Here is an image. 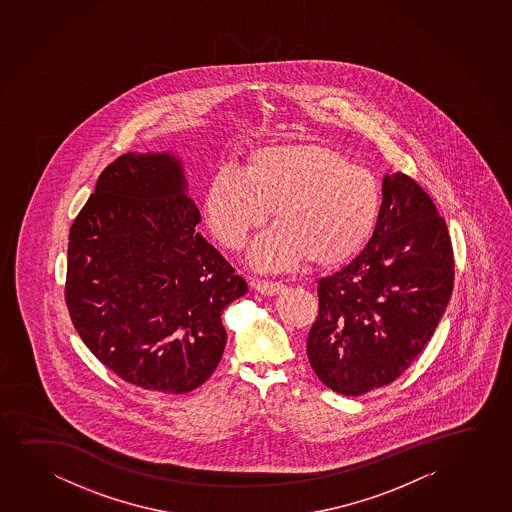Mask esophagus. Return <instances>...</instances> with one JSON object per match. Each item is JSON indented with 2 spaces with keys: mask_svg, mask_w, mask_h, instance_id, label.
Wrapping results in <instances>:
<instances>
[{
  "mask_svg": "<svg viewBox=\"0 0 512 512\" xmlns=\"http://www.w3.org/2000/svg\"><path fill=\"white\" fill-rule=\"evenodd\" d=\"M253 290L262 293V295H276L285 290V285L281 281H267V279H253Z\"/></svg>",
  "mask_w": 512,
  "mask_h": 512,
  "instance_id": "34e87169",
  "label": "esophagus"
}]
</instances>
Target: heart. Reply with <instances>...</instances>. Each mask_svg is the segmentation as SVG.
I'll list each match as a JSON object with an SVG mask.
<instances>
[{"mask_svg":"<svg viewBox=\"0 0 512 512\" xmlns=\"http://www.w3.org/2000/svg\"><path fill=\"white\" fill-rule=\"evenodd\" d=\"M248 260L259 271H283L311 259L335 266L370 239L382 210V184L337 149L290 142L253 151L243 170L220 168L205 194V215L220 245L236 250L266 222Z\"/></svg>","mask_w":512,"mask_h":512,"instance_id":"heart-1","label":"heart"}]
</instances>
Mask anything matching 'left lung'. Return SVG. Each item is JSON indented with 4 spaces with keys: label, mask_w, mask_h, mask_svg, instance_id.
<instances>
[{
    "label": "left lung",
    "mask_w": 512,
    "mask_h": 512,
    "mask_svg": "<svg viewBox=\"0 0 512 512\" xmlns=\"http://www.w3.org/2000/svg\"><path fill=\"white\" fill-rule=\"evenodd\" d=\"M373 236L351 264L318 281L307 358L344 396L389 385L419 358L453 290L452 239L429 194L385 175Z\"/></svg>",
    "instance_id": "1"
}]
</instances>
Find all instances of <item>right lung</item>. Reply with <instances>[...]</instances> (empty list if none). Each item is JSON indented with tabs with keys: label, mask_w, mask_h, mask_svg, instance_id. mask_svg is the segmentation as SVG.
<instances>
[{
	"label": "right lung",
	"mask_w": 512,
	"mask_h": 512,
	"mask_svg": "<svg viewBox=\"0 0 512 512\" xmlns=\"http://www.w3.org/2000/svg\"><path fill=\"white\" fill-rule=\"evenodd\" d=\"M200 212L170 154L102 170L67 245V311L85 346L128 384L186 394L219 365L220 316L245 279L196 233Z\"/></svg>",
	"instance_id": "right-lung-1"
}]
</instances>
